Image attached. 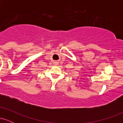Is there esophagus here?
Segmentation results:
<instances>
[{
  "label": "esophagus",
  "instance_id": "obj_1",
  "mask_svg": "<svg viewBox=\"0 0 123 123\" xmlns=\"http://www.w3.org/2000/svg\"><path fill=\"white\" fill-rule=\"evenodd\" d=\"M54 64H57V62H54Z\"/></svg>",
  "mask_w": 123,
  "mask_h": 123
}]
</instances>
